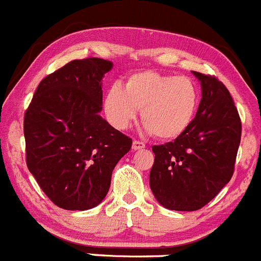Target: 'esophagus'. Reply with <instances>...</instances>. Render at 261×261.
Listing matches in <instances>:
<instances>
[{"label":"esophagus","instance_id":"obj_1","mask_svg":"<svg viewBox=\"0 0 261 261\" xmlns=\"http://www.w3.org/2000/svg\"><path fill=\"white\" fill-rule=\"evenodd\" d=\"M142 148H144L143 142L133 141V144H132V149H133V151H137V149H142Z\"/></svg>","mask_w":261,"mask_h":261}]
</instances>
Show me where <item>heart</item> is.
<instances>
[{
	"label": "heart",
	"mask_w": 261,
	"mask_h": 261,
	"mask_svg": "<svg viewBox=\"0 0 261 261\" xmlns=\"http://www.w3.org/2000/svg\"><path fill=\"white\" fill-rule=\"evenodd\" d=\"M199 102L192 80L153 71L132 74L124 90L113 85L107 92L104 109L109 122L127 129L141 110L142 122L157 138L174 139L192 124Z\"/></svg>",
	"instance_id": "obj_1"
}]
</instances>
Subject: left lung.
Instances as JSON below:
<instances>
[{
	"mask_svg": "<svg viewBox=\"0 0 261 261\" xmlns=\"http://www.w3.org/2000/svg\"><path fill=\"white\" fill-rule=\"evenodd\" d=\"M202 99L192 124L174 142L152 147L149 187L171 211H197L231 180L241 139V122L228 90L212 76L192 71Z\"/></svg>",
	"mask_w": 261,
	"mask_h": 261,
	"instance_id": "obj_1",
	"label": "left lung"
}]
</instances>
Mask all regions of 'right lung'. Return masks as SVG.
Masks as SVG:
<instances>
[{"label": "right lung", "mask_w": 261, "mask_h": 261, "mask_svg": "<svg viewBox=\"0 0 261 261\" xmlns=\"http://www.w3.org/2000/svg\"><path fill=\"white\" fill-rule=\"evenodd\" d=\"M113 62L76 59L42 80L25 113L27 165L59 208L87 211L107 197L132 139L100 115Z\"/></svg>", "instance_id": "right-lung-1"}]
</instances>
